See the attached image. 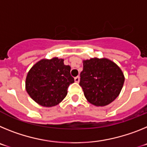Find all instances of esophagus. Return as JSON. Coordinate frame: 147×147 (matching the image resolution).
Returning <instances> with one entry per match:
<instances>
[{
  "label": "esophagus",
  "instance_id": "obj_1",
  "mask_svg": "<svg viewBox=\"0 0 147 147\" xmlns=\"http://www.w3.org/2000/svg\"><path fill=\"white\" fill-rule=\"evenodd\" d=\"M80 76H76V77H75L74 78V81H75V82H80Z\"/></svg>",
  "mask_w": 147,
  "mask_h": 147
}]
</instances>
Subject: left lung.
<instances>
[{"label":"left lung","instance_id":"8db88e82","mask_svg":"<svg viewBox=\"0 0 147 147\" xmlns=\"http://www.w3.org/2000/svg\"><path fill=\"white\" fill-rule=\"evenodd\" d=\"M124 82V74L115 62L106 58L83 60L80 85L90 103L103 107L119 96Z\"/></svg>","mask_w":147,"mask_h":147}]
</instances>
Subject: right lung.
<instances>
[{"label": "right lung", "instance_id": "right-lung-1", "mask_svg": "<svg viewBox=\"0 0 147 147\" xmlns=\"http://www.w3.org/2000/svg\"><path fill=\"white\" fill-rule=\"evenodd\" d=\"M71 67L64 59H42L34 65L26 79V90L30 97L43 107L60 103L67 93V88L74 82Z\"/></svg>", "mask_w": 147, "mask_h": 147}]
</instances>
